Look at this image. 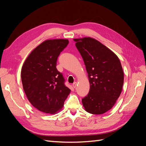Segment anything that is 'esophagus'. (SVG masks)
<instances>
[{
	"label": "esophagus",
	"instance_id": "esophagus-1",
	"mask_svg": "<svg viewBox=\"0 0 146 146\" xmlns=\"http://www.w3.org/2000/svg\"><path fill=\"white\" fill-rule=\"evenodd\" d=\"M77 82H74V83L72 84V86H73V87H74V88H76L77 87Z\"/></svg>",
	"mask_w": 146,
	"mask_h": 146
}]
</instances>
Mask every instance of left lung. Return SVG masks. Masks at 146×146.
Masks as SVG:
<instances>
[{
    "mask_svg": "<svg viewBox=\"0 0 146 146\" xmlns=\"http://www.w3.org/2000/svg\"><path fill=\"white\" fill-rule=\"evenodd\" d=\"M88 74L90 89L82 99L85 110L101 114L111 109L120 96L123 72L117 55L96 39H74Z\"/></svg>",
    "mask_w": 146,
    "mask_h": 146,
    "instance_id": "8db88e82",
    "label": "left lung"
}]
</instances>
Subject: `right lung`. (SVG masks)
<instances>
[{
  "label": "right lung",
  "mask_w": 146,
  "mask_h": 146,
  "mask_svg": "<svg viewBox=\"0 0 146 146\" xmlns=\"http://www.w3.org/2000/svg\"><path fill=\"white\" fill-rule=\"evenodd\" d=\"M68 43L63 39L44 41L30 53L22 68L25 93L31 104L43 113L58 111L70 92L56 68L58 57Z\"/></svg>",
  "instance_id": "add662e5"
}]
</instances>
